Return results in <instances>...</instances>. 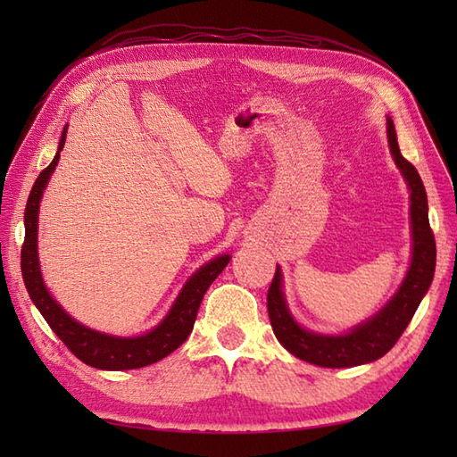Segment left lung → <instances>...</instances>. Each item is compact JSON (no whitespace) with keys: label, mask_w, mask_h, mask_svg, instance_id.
Segmentation results:
<instances>
[{"label":"left lung","mask_w":457,"mask_h":457,"mask_svg":"<svg viewBox=\"0 0 457 457\" xmlns=\"http://www.w3.org/2000/svg\"><path fill=\"white\" fill-rule=\"evenodd\" d=\"M386 137H389V149L395 164L399 167L406 187L411 190L412 236L411 267L389 303L345 334H318L300 326L295 316L290 314L287 296L283 293V270L278 265L273 283L269 287L267 310L277 339L290 353L312 365L332 369L355 367L383 357L403 336L420 300L432 285L436 269V241L428 221V198H426L419 170L401 154L395 123L389 115H386Z\"/></svg>","instance_id":"1"}]
</instances>
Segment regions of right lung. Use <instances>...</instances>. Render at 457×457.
Listing matches in <instances>:
<instances>
[{
  "mask_svg": "<svg viewBox=\"0 0 457 457\" xmlns=\"http://www.w3.org/2000/svg\"><path fill=\"white\" fill-rule=\"evenodd\" d=\"M66 129L68 128H64L61 141H58V151L53 162L38 174V179L35 180L27 200L25 241L21 249V273L27 293L31 296L33 304L38 308V312L46 320V324L53 328V332L61 337L64 345L86 365L104 369V371H123V369H139L145 365L157 363L162 357H167L174 349L187 342V337L190 336L194 328V320H196L204 295H206V290L210 288L213 280L218 278L221 270L226 269L231 255L223 253L213 257L208 263H204L196 273L184 283L167 316H164L153 329H149L147 334L120 337L98 332V329H92L80 324L79 320H74L56 303L51 293H48L41 275V265H38L37 251L38 204H41L43 192L48 180H51V174L56 169L58 159H61V151L66 141Z\"/></svg>",
  "mask_w": 457,
  "mask_h": 457,
  "instance_id": "obj_1",
  "label": "right lung"
}]
</instances>
